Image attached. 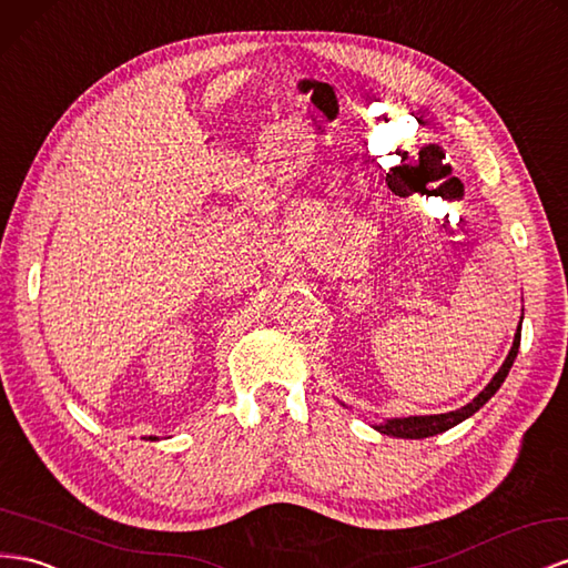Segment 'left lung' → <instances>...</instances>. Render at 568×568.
I'll return each instance as SVG.
<instances>
[{"label":"left lung","mask_w":568,"mask_h":568,"mask_svg":"<svg viewBox=\"0 0 568 568\" xmlns=\"http://www.w3.org/2000/svg\"><path fill=\"white\" fill-rule=\"evenodd\" d=\"M524 320V317H520ZM518 346H520V325H518V332H516V339H514V346L509 351L507 361L501 363L499 373L493 377V382L473 398L470 404H466L464 408L458 410H449V413H439V416H410V418H394V420H387L385 425H377V430L382 435H389V437H404V439H423V437H433V435H439L444 430H449V427L458 425L462 420L470 418L475 410H480L489 398L495 396V392L501 387V382L507 379L511 365L516 361V354H518Z\"/></svg>","instance_id":"left-lung-1"}]
</instances>
